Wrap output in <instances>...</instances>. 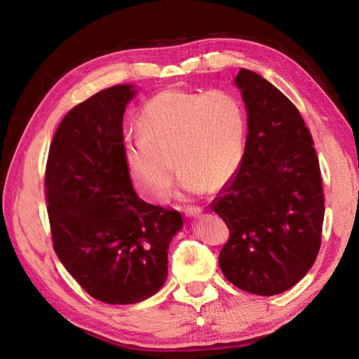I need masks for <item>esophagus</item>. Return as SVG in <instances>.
<instances>
[{
	"label": "esophagus",
	"mask_w": 359,
	"mask_h": 359,
	"mask_svg": "<svg viewBox=\"0 0 359 359\" xmlns=\"http://www.w3.org/2000/svg\"><path fill=\"white\" fill-rule=\"evenodd\" d=\"M201 212H202L201 206H189V208L184 210V214L187 217H198Z\"/></svg>",
	"instance_id": "34e87169"
}]
</instances>
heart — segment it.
I'll list each match as a JSON object with an SVG mask.
<instances>
[{"mask_svg": "<svg viewBox=\"0 0 359 359\" xmlns=\"http://www.w3.org/2000/svg\"><path fill=\"white\" fill-rule=\"evenodd\" d=\"M245 128L244 104L231 91H163L140 111V136L126 142V163L137 187L154 201L169 196L172 158L182 191L222 187L241 166Z\"/></svg>", "mask_w": 359, "mask_h": 359, "instance_id": "b5f03b06", "label": "heart"}]
</instances>
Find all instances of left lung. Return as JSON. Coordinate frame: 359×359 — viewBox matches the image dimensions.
<instances>
[{"label":"left lung","mask_w":359,"mask_h":359,"mask_svg":"<svg viewBox=\"0 0 359 359\" xmlns=\"http://www.w3.org/2000/svg\"><path fill=\"white\" fill-rule=\"evenodd\" d=\"M244 157L211 206L229 229L219 264L232 285L271 297L295 286L320 248L325 215L316 149L299 111L262 76L241 69Z\"/></svg>","instance_id":"8db88e82"}]
</instances>
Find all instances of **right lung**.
Instances as JSON below:
<instances>
[{
    "label": "right lung",
    "instance_id": "obj_1",
    "mask_svg": "<svg viewBox=\"0 0 359 359\" xmlns=\"http://www.w3.org/2000/svg\"><path fill=\"white\" fill-rule=\"evenodd\" d=\"M133 85H115L74 106L52 139L45 191L53 250L86 293L136 304L168 278L178 211L135 193L124 156L123 116Z\"/></svg>",
    "mask_w": 359,
    "mask_h": 359
}]
</instances>
